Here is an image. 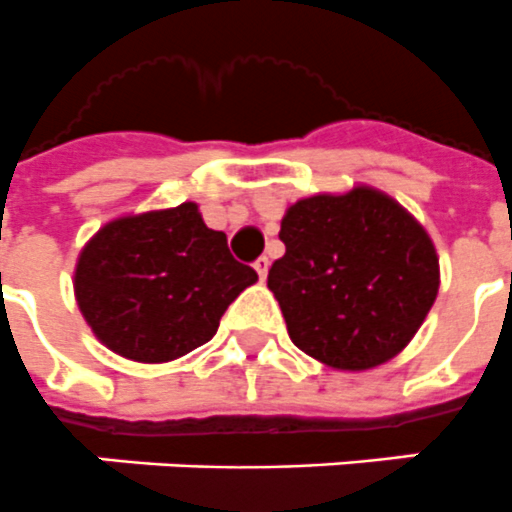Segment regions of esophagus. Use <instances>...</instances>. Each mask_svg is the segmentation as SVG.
Segmentation results:
<instances>
[{
  "mask_svg": "<svg viewBox=\"0 0 512 512\" xmlns=\"http://www.w3.org/2000/svg\"><path fill=\"white\" fill-rule=\"evenodd\" d=\"M253 269H256L261 280H264V277H267V272H269V259H267V256H259V259L253 261Z\"/></svg>",
  "mask_w": 512,
  "mask_h": 512,
  "instance_id": "esophagus-1",
  "label": "esophagus"
}]
</instances>
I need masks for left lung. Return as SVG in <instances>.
Returning <instances> with one entry per match:
<instances>
[{"mask_svg":"<svg viewBox=\"0 0 512 512\" xmlns=\"http://www.w3.org/2000/svg\"><path fill=\"white\" fill-rule=\"evenodd\" d=\"M267 285L290 341L335 370H370L412 341L439 293L428 232L372 187L312 195L280 224Z\"/></svg>","mask_w":512,"mask_h":512,"instance_id":"obj_1","label":"left lung"}]
</instances>
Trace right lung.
<instances>
[{
	"mask_svg": "<svg viewBox=\"0 0 512 512\" xmlns=\"http://www.w3.org/2000/svg\"><path fill=\"white\" fill-rule=\"evenodd\" d=\"M259 280L208 230L195 203L121 216L84 245L76 301L110 351L169 362L211 341L227 306Z\"/></svg>",
	"mask_w": 512,
	"mask_h": 512,
	"instance_id": "right-lung-1",
	"label": "right lung"
}]
</instances>
